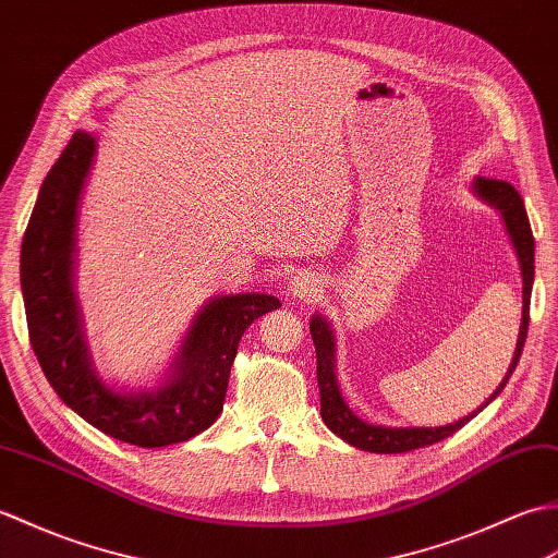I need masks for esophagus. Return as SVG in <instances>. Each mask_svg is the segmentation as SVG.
<instances>
[{"mask_svg": "<svg viewBox=\"0 0 558 558\" xmlns=\"http://www.w3.org/2000/svg\"><path fill=\"white\" fill-rule=\"evenodd\" d=\"M289 291L293 293V299H301L303 301V299H311V295L317 291V283L313 281V277L299 275V277H293Z\"/></svg>", "mask_w": 558, "mask_h": 558, "instance_id": "1", "label": "esophagus"}]
</instances>
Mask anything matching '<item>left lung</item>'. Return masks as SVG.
Segmentation results:
<instances>
[{
	"label": "left lung",
	"instance_id": "1",
	"mask_svg": "<svg viewBox=\"0 0 558 558\" xmlns=\"http://www.w3.org/2000/svg\"><path fill=\"white\" fill-rule=\"evenodd\" d=\"M475 193L494 205L501 213L506 221V231L515 245L518 259H521V271H523V325L521 333H518V345L513 353V361L509 365V373H506L504 381L499 384V389L494 391L492 399H497L501 389L506 387V381L513 375V369L521 361L525 337H527V322H530V293H532V279H535V239H532V229L527 221V213L523 205V197L518 193L511 183L499 181V179H477L475 181ZM311 333H313V343H315V353H317V384H319V413L325 425L333 432V435L341 437L343 441H349L351 447L363 449V451H373V453H405V451H415L423 447H432L441 439L451 437L453 432L461 429L468 420H473L477 413L468 415L463 420H458L453 425L447 427H379V425H367L361 417H355L351 413V408L343 403L341 393H339V384L337 375H333V337L331 329L325 319L319 315L313 317L311 322Z\"/></svg>",
	"mask_w": 558,
	"mask_h": 558
}]
</instances>
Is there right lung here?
Here are the masks:
<instances>
[{
  "mask_svg": "<svg viewBox=\"0 0 558 558\" xmlns=\"http://www.w3.org/2000/svg\"><path fill=\"white\" fill-rule=\"evenodd\" d=\"M93 153L90 135L73 133L49 169L23 233L21 289L31 345L59 399L105 435L143 449L189 441L221 413L243 331L281 303L265 293L217 299L197 315L167 387L153 393L105 387L88 363L71 291L76 205Z\"/></svg>",
  "mask_w": 558,
  "mask_h": 558,
  "instance_id": "right-lung-1",
  "label": "right lung"
}]
</instances>
